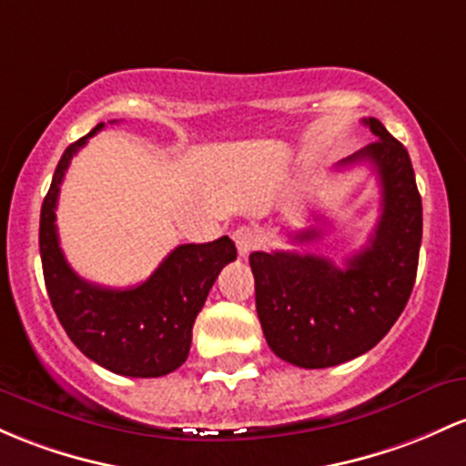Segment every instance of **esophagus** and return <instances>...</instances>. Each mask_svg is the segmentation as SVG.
<instances>
[{
	"label": "esophagus",
	"mask_w": 466,
	"mask_h": 466,
	"mask_svg": "<svg viewBox=\"0 0 466 466\" xmlns=\"http://www.w3.org/2000/svg\"><path fill=\"white\" fill-rule=\"evenodd\" d=\"M232 237H234V243H237V249L241 257H248V254L258 245L257 229L249 228V225H241V228L234 229Z\"/></svg>",
	"instance_id": "1"
}]
</instances>
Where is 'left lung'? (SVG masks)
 <instances>
[{"label":"left lung","mask_w":466,"mask_h":466,"mask_svg":"<svg viewBox=\"0 0 466 466\" xmlns=\"http://www.w3.org/2000/svg\"><path fill=\"white\" fill-rule=\"evenodd\" d=\"M378 141L342 158L367 161L380 181V218L370 245L336 268L300 252H252L257 311L269 350L305 370H325L365 354L385 339L416 283L422 241V201L411 158L380 121L362 119ZM316 229L291 237L314 241Z\"/></svg>","instance_id":"8db88e82"}]
</instances>
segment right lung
<instances>
[{
  "instance_id": "1",
  "label": "right lung",
  "mask_w": 466,
  "mask_h": 466,
  "mask_svg": "<svg viewBox=\"0 0 466 466\" xmlns=\"http://www.w3.org/2000/svg\"><path fill=\"white\" fill-rule=\"evenodd\" d=\"M101 127L104 124L66 147L44 198L39 252L46 289L61 327L81 354L115 374L158 378L186 362L194 320L217 276L237 258V248L229 237L178 245L150 279L126 289L101 288L81 279L59 248L55 209L70 161Z\"/></svg>"
}]
</instances>
